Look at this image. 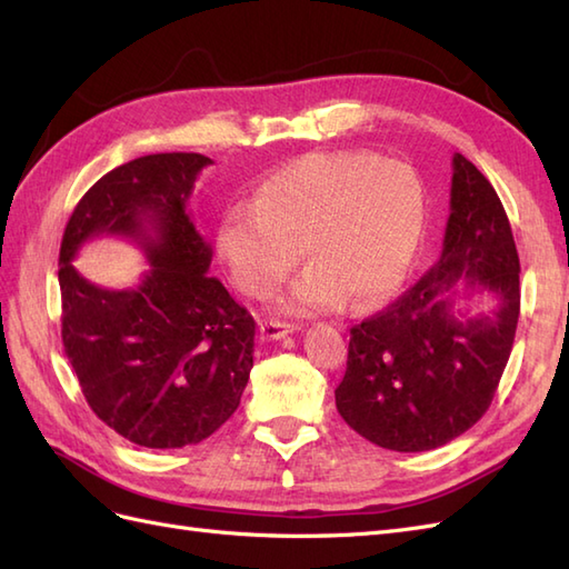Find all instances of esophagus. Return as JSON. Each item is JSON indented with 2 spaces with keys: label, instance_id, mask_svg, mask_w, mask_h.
I'll return each instance as SVG.
<instances>
[{
  "label": "esophagus",
  "instance_id": "obj_1",
  "mask_svg": "<svg viewBox=\"0 0 569 569\" xmlns=\"http://www.w3.org/2000/svg\"><path fill=\"white\" fill-rule=\"evenodd\" d=\"M295 330L292 323H284V321H274V318H270V321H260V332L270 340H280L284 336H289V332Z\"/></svg>",
  "mask_w": 569,
  "mask_h": 569
}]
</instances>
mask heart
<instances>
[{"label":"heart","mask_w":569,"mask_h":569,"mask_svg":"<svg viewBox=\"0 0 569 569\" xmlns=\"http://www.w3.org/2000/svg\"><path fill=\"white\" fill-rule=\"evenodd\" d=\"M425 229V192L406 163L367 151H316L260 178L251 200L219 214L214 251L243 295H274L299 262L311 266L282 299L292 313L355 307L403 282Z\"/></svg>","instance_id":"1"}]
</instances>
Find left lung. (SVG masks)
<instances>
[{
	"label": "left lung",
	"mask_w": 569,
	"mask_h": 569,
	"mask_svg": "<svg viewBox=\"0 0 569 569\" xmlns=\"http://www.w3.org/2000/svg\"><path fill=\"white\" fill-rule=\"evenodd\" d=\"M445 243L420 282L350 330L336 406L357 435L391 451H429L490 408L519 321V256L490 180L463 154L451 161ZM463 291L498 307L466 317Z\"/></svg>",
	"instance_id": "obj_1"
}]
</instances>
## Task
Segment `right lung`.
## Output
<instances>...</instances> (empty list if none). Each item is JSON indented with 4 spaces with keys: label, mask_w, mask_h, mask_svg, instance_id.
Returning <instances> with one entry per match:
<instances>
[{
    "label": "right lung",
    "mask_w": 569,
    "mask_h": 569,
    "mask_svg": "<svg viewBox=\"0 0 569 569\" xmlns=\"http://www.w3.org/2000/svg\"><path fill=\"white\" fill-rule=\"evenodd\" d=\"M210 163L173 151L118 166L79 200L60 246L64 355L99 420L147 449L214 435L253 369V316L207 274L212 246L188 212ZM101 236L143 248L150 268L140 286L106 290L76 272L80 246Z\"/></svg>",
    "instance_id": "right-lung-1"
}]
</instances>
